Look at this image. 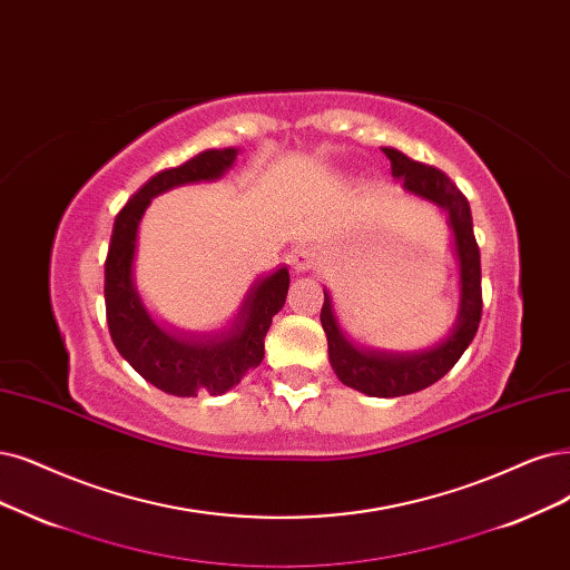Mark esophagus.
<instances>
[{
	"label": "esophagus",
	"instance_id": "1",
	"mask_svg": "<svg viewBox=\"0 0 570 570\" xmlns=\"http://www.w3.org/2000/svg\"><path fill=\"white\" fill-rule=\"evenodd\" d=\"M320 265V253L314 250L312 246H303L298 248L296 253L291 256V267L296 274H303V272H309Z\"/></svg>",
	"mask_w": 570,
	"mask_h": 570
}]
</instances>
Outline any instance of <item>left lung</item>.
<instances>
[{"mask_svg": "<svg viewBox=\"0 0 570 570\" xmlns=\"http://www.w3.org/2000/svg\"><path fill=\"white\" fill-rule=\"evenodd\" d=\"M392 176L404 180L409 195L425 199L446 214L458 261V314L444 338L420 350L366 347L347 338L335 317L331 293L324 288L322 326L328 341V362L338 381L368 396H404L441 381L474 341L481 322V258L474 239L472 210L465 195L439 168L413 161L394 147H383Z\"/></svg>", "mask_w": 570, "mask_h": 570, "instance_id": "1", "label": "left lung"}]
</instances>
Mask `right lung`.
<instances>
[{
    "label": "right lung",
    "instance_id": "obj_1",
    "mask_svg": "<svg viewBox=\"0 0 570 570\" xmlns=\"http://www.w3.org/2000/svg\"><path fill=\"white\" fill-rule=\"evenodd\" d=\"M237 155L239 147L204 150L159 171L115 218L105 261V314L112 343L147 383L174 396H216L239 385L248 371L261 366L272 317L286 303L291 277L286 265H279L250 284L235 317L220 328L180 331L155 320L136 286L138 229L147 206L174 187L223 178Z\"/></svg>",
    "mask_w": 570,
    "mask_h": 570
}]
</instances>
